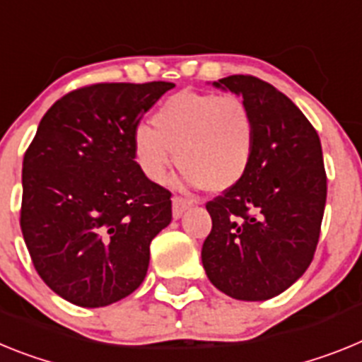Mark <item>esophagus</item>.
<instances>
[{
    "mask_svg": "<svg viewBox=\"0 0 362 362\" xmlns=\"http://www.w3.org/2000/svg\"><path fill=\"white\" fill-rule=\"evenodd\" d=\"M191 206H193V200L185 199V197H173V216L180 218L185 209H189Z\"/></svg>",
    "mask_w": 362,
    "mask_h": 362,
    "instance_id": "esophagus-1",
    "label": "esophagus"
}]
</instances>
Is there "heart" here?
Masks as SVG:
<instances>
[{"label": "heart", "mask_w": 362, "mask_h": 362, "mask_svg": "<svg viewBox=\"0 0 362 362\" xmlns=\"http://www.w3.org/2000/svg\"><path fill=\"white\" fill-rule=\"evenodd\" d=\"M136 127L133 155L147 180L162 184L175 158L187 185L224 193L244 178L255 153V116L235 94L180 90Z\"/></svg>", "instance_id": "b5f03b06"}]
</instances>
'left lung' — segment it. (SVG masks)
Returning a JSON list of instances; mask_svg holds the SVG:
<instances>
[{"mask_svg": "<svg viewBox=\"0 0 362 362\" xmlns=\"http://www.w3.org/2000/svg\"><path fill=\"white\" fill-rule=\"evenodd\" d=\"M216 87L242 94L257 144L237 185L206 204L213 220L202 246L207 279L238 300H268L312 264L326 204V171L315 127L286 94L250 74Z\"/></svg>", "mask_w": 362, "mask_h": 362, "instance_id": "left-lung-1", "label": "left lung"}]
</instances>
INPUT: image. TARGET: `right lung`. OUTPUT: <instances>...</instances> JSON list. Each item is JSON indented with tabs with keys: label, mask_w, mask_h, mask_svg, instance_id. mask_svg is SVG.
<instances>
[{
	"label": "right lung",
	"mask_w": 362,
	"mask_h": 362,
	"mask_svg": "<svg viewBox=\"0 0 362 362\" xmlns=\"http://www.w3.org/2000/svg\"><path fill=\"white\" fill-rule=\"evenodd\" d=\"M173 87L71 90L45 112L25 151L21 233L37 275L69 303L107 306L146 279L151 240L171 222V191L144 177L133 134Z\"/></svg>",
	"instance_id": "right-lung-1"
}]
</instances>
